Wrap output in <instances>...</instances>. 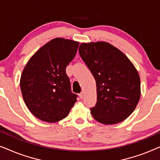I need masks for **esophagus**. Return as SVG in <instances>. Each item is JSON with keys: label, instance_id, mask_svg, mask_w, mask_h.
<instances>
[{"label": "esophagus", "instance_id": "1", "mask_svg": "<svg viewBox=\"0 0 160 160\" xmlns=\"http://www.w3.org/2000/svg\"><path fill=\"white\" fill-rule=\"evenodd\" d=\"M78 95H79V98L81 99H83V98H84V93L83 92H81Z\"/></svg>", "mask_w": 160, "mask_h": 160}]
</instances>
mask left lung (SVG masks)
<instances>
[{
  "label": "left lung",
  "instance_id": "left-lung-1",
  "mask_svg": "<svg viewBox=\"0 0 160 160\" xmlns=\"http://www.w3.org/2000/svg\"><path fill=\"white\" fill-rule=\"evenodd\" d=\"M78 52L97 85V102L90 108L94 119L104 124L124 121L141 97V81L134 65L106 42L82 43Z\"/></svg>",
  "mask_w": 160,
  "mask_h": 160
}]
</instances>
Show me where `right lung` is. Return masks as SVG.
<instances>
[{"mask_svg": "<svg viewBox=\"0 0 160 160\" xmlns=\"http://www.w3.org/2000/svg\"><path fill=\"white\" fill-rule=\"evenodd\" d=\"M78 44L54 38L34 54L23 70L20 87L24 101L30 112L43 122L52 123L64 119L77 101L65 70Z\"/></svg>", "mask_w": 160, "mask_h": 160, "instance_id": "1", "label": "right lung"}]
</instances>
